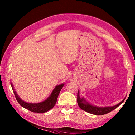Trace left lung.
Segmentation results:
<instances>
[{
	"mask_svg": "<svg viewBox=\"0 0 135 135\" xmlns=\"http://www.w3.org/2000/svg\"><path fill=\"white\" fill-rule=\"evenodd\" d=\"M125 98L123 99L122 101L119 103L115 105L114 106H108V107H98L90 104V103L88 102L85 99L84 97H81L79 96V91L78 90V94H77V102L79 107L82 110L85 111L87 113L94 114L96 115H102L104 114H107L110 112L114 110V109L117 108L119 105H121L124 102Z\"/></svg>",
	"mask_w": 135,
	"mask_h": 135,
	"instance_id": "left-lung-1",
	"label": "left lung"
}]
</instances>
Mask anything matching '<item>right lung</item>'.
Listing matches in <instances>:
<instances>
[{
    "instance_id": "right-lung-1",
    "label": "right lung",
    "mask_w": 135,
    "mask_h": 135,
    "mask_svg": "<svg viewBox=\"0 0 135 135\" xmlns=\"http://www.w3.org/2000/svg\"><path fill=\"white\" fill-rule=\"evenodd\" d=\"M10 84L17 102H18L21 106L25 108L28 109V110L32 111L33 113H46V112L50 110V109L52 108L55 105L57 100V97L59 96V94L60 91H61V89L64 85V84L57 85L55 88L53 89L52 92H51L50 95L45 101L38 103H30L25 102L20 98V96L17 94L16 91L14 89L12 83L11 82Z\"/></svg>"
}]
</instances>
